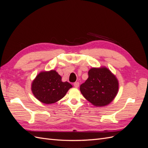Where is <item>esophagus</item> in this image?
<instances>
[{"instance_id":"34e87169","label":"esophagus","mask_w":148,"mask_h":148,"mask_svg":"<svg viewBox=\"0 0 148 148\" xmlns=\"http://www.w3.org/2000/svg\"><path fill=\"white\" fill-rule=\"evenodd\" d=\"M73 85H74V87H75V88H78V87H79V83L78 82H75V83H74Z\"/></svg>"}]
</instances>
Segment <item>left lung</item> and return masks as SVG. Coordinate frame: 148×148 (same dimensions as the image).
<instances>
[{
	"label": "left lung",
	"mask_w": 148,
	"mask_h": 148,
	"mask_svg": "<svg viewBox=\"0 0 148 148\" xmlns=\"http://www.w3.org/2000/svg\"><path fill=\"white\" fill-rule=\"evenodd\" d=\"M88 76L79 88L83 96L96 107L109 105L119 92L117 78L105 66L92 67L88 71Z\"/></svg>",
	"instance_id": "left-lung-1"
}]
</instances>
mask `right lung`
I'll use <instances>...</instances> for the list:
<instances>
[{
	"instance_id": "right-lung-1",
	"label": "right lung",
	"mask_w": 148,
	"mask_h": 148,
	"mask_svg": "<svg viewBox=\"0 0 148 148\" xmlns=\"http://www.w3.org/2000/svg\"><path fill=\"white\" fill-rule=\"evenodd\" d=\"M72 85L62 82L56 70L42 71L31 83V91L36 99L46 104H51L63 98Z\"/></svg>"
}]
</instances>
